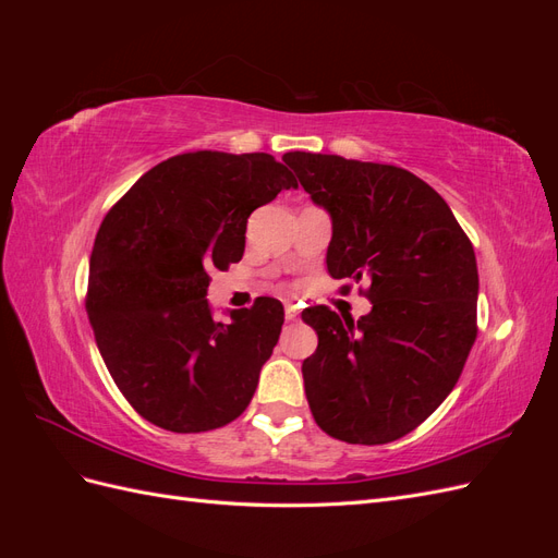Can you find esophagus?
Segmentation results:
<instances>
[{"label": "esophagus", "mask_w": 558, "mask_h": 558, "mask_svg": "<svg viewBox=\"0 0 558 558\" xmlns=\"http://www.w3.org/2000/svg\"><path fill=\"white\" fill-rule=\"evenodd\" d=\"M283 314H286V318H289V320H295V318L300 316V307H298V305H293V302H286V310H283Z\"/></svg>", "instance_id": "esophagus-1"}]
</instances>
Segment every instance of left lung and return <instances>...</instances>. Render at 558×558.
I'll return each instance as SVG.
<instances>
[{
  "label": "left lung",
  "mask_w": 558,
  "mask_h": 558,
  "mask_svg": "<svg viewBox=\"0 0 558 558\" xmlns=\"http://www.w3.org/2000/svg\"><path fill=\"white\" fill-rule=\"evenodd\" d=\"M283 160L332 218L330 277L365 279L373 302L356 324L324 305L302 312L318 335L302 363L310 410L342 442H393L463 373L477 337L475 251L440 193L402 167L305 150Z\"/></svg>",
  "instance_id": "obj_1"
}]
</instances>
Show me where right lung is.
I'll return each instance as SVG.
<instances>
[{"mask_svg": "<svg viewBox=\"0 0 558 558\" xmlns=\"http://www.w3.org/2000/svg\"><path fill=\"white\" fill-rule=\"evenodd\" d=\"M286 162V160H283ZM267 154L195 150L148 170L97 230L86 310L109 375L146 421L205 433L256 393L283 324L275 298L214 320L209 272L242 260L253 209L298 189Z\"/></svg>", "mask_w": 558, "mask_h": 558, "instance_id": "obj_1", "label": "right lung"}]
</instances>
